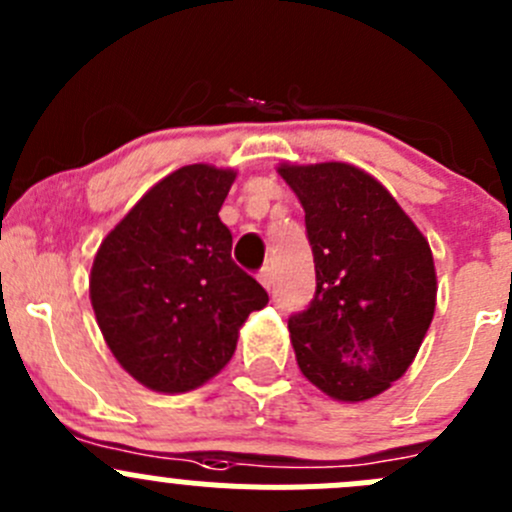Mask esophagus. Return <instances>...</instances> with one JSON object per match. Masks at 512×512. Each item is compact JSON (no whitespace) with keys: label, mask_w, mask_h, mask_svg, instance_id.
<instances>
[{"label":"esophagus","mask_w":512,"mask_h":512,"mask_svg":"<svg viewBox=\"0 0 512 512\" xmlns=\"http://www.w3.org/2000/svg\"><path fill=\"white\" fill-rule=\"evenodd\" d=\"M257 280L262 282V287H265V289H270L272 285H275V275H272L270 267H262L260 275H257Z\"/></svg>","instance_id":"esophagus-1"}]
</instances>
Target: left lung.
Listing matches in <instances>:
<instances>
[{
	"instance_id": "1",
	"label": "left lung",
	"mask_w": 512,
	"mask_h": 512,
	"mask_svg": "<svg viewBox=\"0 0 512 512\" xmlns=\"http://www.w3.org/2000/svg\"><path fill=\"white\" fill-rule=\"evenodd\" d=\"M304 208L317 289L287 319L302 374L339 401L404 376L436 309L426 237L389 190L347 163L282 165Z\"/></svg>"
}]
</instances>
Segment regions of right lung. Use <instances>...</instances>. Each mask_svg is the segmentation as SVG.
I'll return each instance as SVG.
<instances>
[{
	"label": "right lung",
	"instance_id": "1",
	"mask_svg": "<svg viewBox=\"0 0 512 512\" xmlns=\"http://www.w3.org/2000/svg\"><path fill=\"white\" fill-rule=\"evenodd\" d=\"M235 173L195 163L153 185L96 252L91 304L113 356L143 386L180 394L232 359L237 329L267 304L232 260L220 220Z\"/></svg>",
	"mask_w": 512,
	"mask_h": 512
}]
</instances>
